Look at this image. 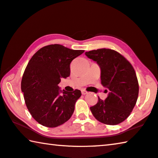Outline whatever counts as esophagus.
<instances>
[{
  "mask_svg": "<svg viewBox=\"0 0 158 158\" xmlns=\"http://www.w3.org/2000/svg\"><path fill=\"white\" fill-rule=\"evenodd\" d=\"M81 92H82V94H83V95L87 94V92L85 89H82L81 90Z\"/></svg>",
  "mask_w": 158,
  "mask_h": 158,
  "instance_id": "1",
  "label": "esophagus"
}]
</instances>
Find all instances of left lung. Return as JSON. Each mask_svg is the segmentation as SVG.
Instances as JSON below:
<instances>
[{"mask_svg":"<svg viewBox=\"0 0 158 158\" xmlns=\"http://www.w3.org/2000/svg\"><path fill=\"white\" fill-rule=\"evenodd\" d=\"M101 69V81L108 89L106 99L99 97L90 107L94 118L106 125H115L128 118L139 95V83L131 64L120 53L110 49H98L85 52Z\"/></svg>","mask_w":158,"mask_h":158,"instance_id":"1","label":"left lung"}]
</instances>
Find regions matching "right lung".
Here are the masks:
<instances>
[{"label": "right lung", "instance_id": "add662e5", "mask_svg": "<svg viewBox=\"0 0 158 158\" xmlns=\"http://www.w3.org/2000/svg\"><path fill=\"white\" fill-rule=\"evenodd\" d=\"M83 52L55 44L40 48L28 61L21 88L28 111L40 125L56 127L73 115L81 90L66 92L58 84L70 76V64Z\"/></svg>", "mask_w": 158, "mask_h": 158}]
</instances>
